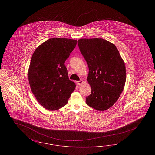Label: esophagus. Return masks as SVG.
<instances>
[{"label":"esophagus","mask_w":155,"mask_h":155,"mask_svg":"<svg viewBox=\"0 0 155 155\" xmlns=\"http://www.w3.org/2000/svg\"><path fill=\"white\" fill-rule=\"evenodd\" d=\"M83 83H84V81H82V80L77 81V85H79V86H80V85H82Z\"/></svg>","instance_id":"1"}]
</instances>
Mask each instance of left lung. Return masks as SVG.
I'll use <instances>...</instances> for the list:
<instances>
[{
	"instance_id": "left-lung-1",
	"label": "left lung",
	"mask_w": 155,
	"mask_h": 155,
	"mask_svg": "<svg viewBox=\"0 0 155 155\" xmlns=\"http://www.w3.org/2000/svg\"><path fill=\"white\" fill-rule=\"evenodd\" d=\"M78 44L89 68L87 81L91 94L86 97V103L97 110H106L123 91L125 63L116 46L104 39H80Z\"/></svg>"
}]
</instances>
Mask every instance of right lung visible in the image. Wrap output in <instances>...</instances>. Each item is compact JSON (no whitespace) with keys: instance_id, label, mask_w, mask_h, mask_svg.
Returning <instances> with one entry per match:
<instances>
[{"instance_id":"add662e5","label":"right lung","mask_w":155,"mask_h":155,"mask_svg":"<svg viewBox=\"0 0 155 155\" xmlns=\"http://www.w3.org/2000/svg\"><path fill=\"white\" fill-rule=\"evenodd\" d=\"M77 43L74 39L51 38L32 54L28 73L31 89L39 104L49 110L65 106L75 88L64 63Z\"/></svg>"}]
</instances>
